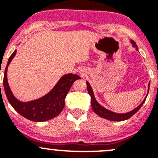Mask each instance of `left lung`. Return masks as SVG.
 <instances>
[{"instance_id":"obj_1","label":"left lung","mask_w":158,"mask_h":158,"mask_svg":"<svg viewBox=\"0 0 158 158\" xmlns=\"http://www.w3.org/2000/svg\"><path fill=\"white\" fill-rule=\"evenodd\" d=\"M131 43L133 44V47H136V49L138 50V47H137L136 43H135L133 40H131ZM86 84H87L88 93H89V94L90 95V96H91V105H92V108H93V110L94 111V112L96 113V114H97L99 116L111 121H123L130 118L132 115H135V113L140 109V107H142V104H144L145 100H146V97H147V96H146V98H145L144 100H143V101L141 103L140 105L138 106L136 108H135V109L132 110L131 111H129V112H127V113H123V114H120V113H115L110 111V110L107 109V108H105V107H104L103 106L100 105L98 102L96 101V98H95L94 93H93V89L91 88V85H89V83L88 81H86ZM148 88H149V89H148V93H149V89H150V83H149ZM148 93H147V95H148Z\"/></svg>"}]
</instances>
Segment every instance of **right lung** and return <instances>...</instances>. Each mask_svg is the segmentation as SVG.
Returning a JSON list of instances; mask_svg holds the SVG:
<instances>
[{"mask_svg":"<svg viewBox=\"0 0 158 158\" xmlns=\"http://www.w3.org/2000/svg\"><path fill=\"white\" fill-rule=\"evenodd\" d=\"M16 54V50L8 58L4 73L3 85L8 102L19 114L33 122H44L56 117L65 107V99L71 86L76 80L81 79L77 74L68 73L60 78L50 93L38 100L21 102L13 96L8 85L7 70L8 65ZM1 89V84H0Z\"/></svg>","mask_w":158,"mask_h":158,"instance_id":"right-lung-1","label":"right lung"}]
</instances>
